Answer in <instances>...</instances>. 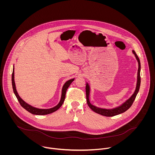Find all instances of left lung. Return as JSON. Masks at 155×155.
<instances>
[{
  "label": "left lung",
  "mask_w": 155,
  "mask_h": 155,
  "mask_svg": "<svg viewBox=\"0 0 155 155\" xmlns=\"http://www.w3.org/2000/svg\"><path fill=\"white\" fill-rule=\"evenodd\" d=\"M133 53L134 54L138 64V72H137V85H136V88L134 92L131 97L127 100L125 102H124L120 106L111 109H102V108H99L97 107L94 105H92L90 101H89V93H90V87L89 85L88 84H87L86 85V96H87V104L88 105L89 107L92 110L94 111V112L100 114L101 115L104 116H107V117H110V116H114L119 114H121L125 111L127 110L130 108V107L132 106L133 102L134 101L135 97L139 91V89L140 87V82H141V78H140V69H141V65H140V60L136 54L135 52L133 50Z\"/></svg>",
  "instance_id": "1"
}]
</instances>
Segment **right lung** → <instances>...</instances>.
<instances>
[{"instance_id": "add662e5", "label": "right lung", "mask_w": 155, "mask_h": 155, "mask_svg": "<svg viewBox=\"0 0 155 155\" xmlns=\"http://www.w3.org/2000/svg\"><path fill=\"white\" fill-rule=\"evenodd\" d=\"M74 80V79H70L68 81H67L64 84L63 88H62V92H61V100L59 102V103L55 107L51 108V109H38L36 107H34L33 106H31V105L27 104V103H25L22 98L20 97V95H18L16 87H15V81H14V66L13 68V71H12V88L14 92L17 97V98L18 99V101H19L20 105L22 106L24 109H25L27 111H28V112H30L31 114H36V115H45V114H50L52 113L55 111L57 110L63 104L64 100H65V97H66V94L67 89L69 87V86L70 85V84H71V82Z\"/></svg>"}]
</instances>
